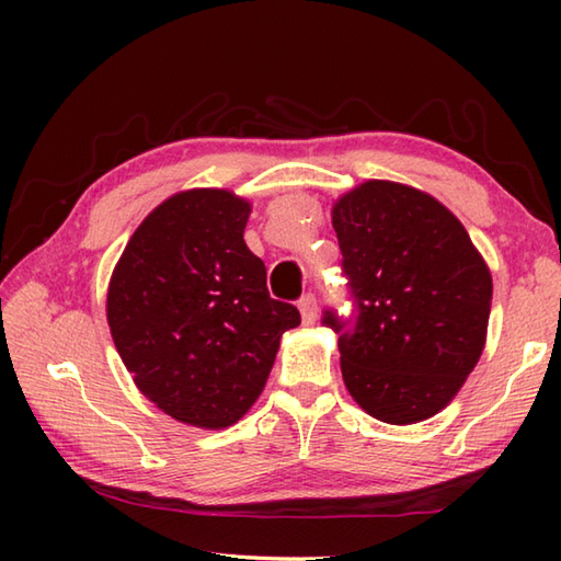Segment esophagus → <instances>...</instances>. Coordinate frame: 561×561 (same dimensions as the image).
I'll use <instances>...</instances> for the list:
<instances>
[{
    "mask_svg": "<svg viewBox=\"0 0 561 561\" xmlns=\"http://www.w3.org/2000/svg\"><path fill=\"white\" fill-rule=\"evenodd\" d=\"M299 311H301V320H304L306 325L316 323V318H318V301H316L313 294H304V296H301V299H299Z\"/></svg>",
    "mask_w": 561,
    "mask_h": 561,
    "instance_id": "obj_1",
    "label": "esophagus"
}]
</instances>
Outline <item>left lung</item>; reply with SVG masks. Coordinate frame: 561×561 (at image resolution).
<instances>
[{
    "mask_svg": "<svg viewBox=\"0 0 561 561\" xmlns=\"http://www.w3.org/2000/svg\"><path fill=\"white\" fill-rule=\"evenodd\" d=\"M352 316L323 313L340 332V366L359 408L388 424L428 420L480 362L492 274L465 226L432 195L366 181L332 207Z\"/></svg>",
    "mask_w": 561,
    "mask_h": 561,
    "instance_id": "1",
    "label": "left lung"
}]
</instances>
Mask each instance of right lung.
I'll return each mask as SVG.
<instances>
[{
  "label": "right lung",
  "mask_w": 561,
  "mask_h": 561,
  "mask_svg": "<svg viewBox=\"0 0 561 561\" xmlns=\"http://www.w3.org/2000/svg\"><path fill=\"white\" fill-rule=\"evenodd\" d=\"M250 205L197 187L153 209L113 270L111 335L137 388L199 428L236 424L267 383L279 340L301 323L272 299L265 262L248 250Z\"/></svg>",
  "instance_id": "obj_1"
}]
</instances>
